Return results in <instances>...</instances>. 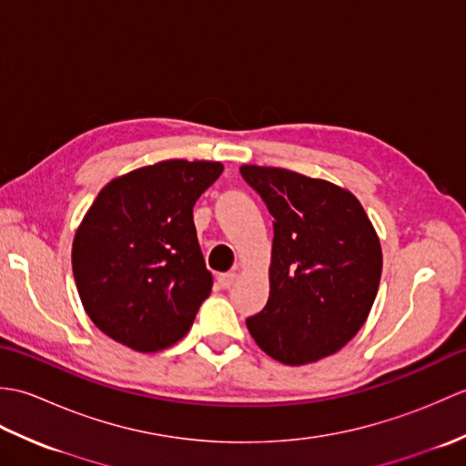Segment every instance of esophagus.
I'll return each instance as SVG.
<instances>
[{"label": "esophagus", "mask_w": 466, "mask_h": 466, "mask_svg": "<svg viewBox=\"0 0 466 466\" xmlns=\"http://www.w3.org/2000/svg\"><path fill=\"white\" fill-rule=\"evenodd\" d=\"M238 279L236 276V272H224V274H218V284L222 286V289H230V286L234 284V280Z\"/></svg>", "instance_id": "esophagus-1"}]
</instances>
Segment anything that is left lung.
<instances>
[{"instance_id": "obj_1", "label": "left lung", "mask_w": 466, "mask_h": 466, "mask_svg": "<svg viewBox=\"0 0 466 466\" xmlns=\"http://www.w3.org/2000/svg\"><path fill=\"white\" fill-rule=\"evenodd\" d=\"M240 174L274 216L270 296L246 324L272 359L300 366L330 356L369 319L382 250L349 190L284 167Z\"/></svg>"}]
</instances>
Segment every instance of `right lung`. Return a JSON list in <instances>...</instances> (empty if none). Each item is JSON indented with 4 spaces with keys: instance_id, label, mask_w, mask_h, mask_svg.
Instances as JSON below:
<instances>
[{
    "instance_id": "1",
    "label": "right lung",
    "mask_w": 466,
    "mask_h": 466,
    "mask_svg": "<svg viewBox=\"0 0 466 466\" xmlns=\"http://www.w3.org/2000/svg\"><path fill=\"white\" fill-rule=\"evenodd\" d=\"M220 162L166 160L116 177L77 228L72 268L92 322L137 352L184 339L210 296L194 204Z\"/></svg>"
}]
</instances>
